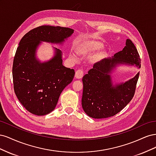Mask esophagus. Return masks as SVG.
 Segmentation results:
<instances>
[{
	"label": "esophagus",
	"mask_w": 156,
	"mask_h": 156,
	"mask_svg": "<svg viewBox=\"0 0 156 156\" xmlns=\"http://www.w3.org/2000/svg\"><path fill=\"white\" fill-rule=\"evenodd\" d=\"M83 75H84V72L83 69H77L76 71V72H75V77L77 79H81L83 77Z\"/></svg>",
	"instance_id": "esophagus-1"
}]
</instances>
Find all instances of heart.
I'll list each match as a JSON object with an SVG mask.
<instances>
[{"mask_svg": "<svg viewBox=\"0 0 156 156\" xmlns=\"http://www.w3.org/2000/svg\"><path fill=\"white\" fill-rule=\"evenodd\" d=\"M102 47V44L99 43V42H92L91 44L87 45L84 49H85L86 52H94L100 50Z\"/></svg>", "mask_w": 156, "mask_h": 156, "instance_id": "b5f03b06", "label": "heart"}]
</instances>
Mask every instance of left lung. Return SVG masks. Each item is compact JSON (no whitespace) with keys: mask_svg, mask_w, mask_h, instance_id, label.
Masks as SVG:
<instances>
[{"mask_svg":"<svg viewBox=\"0 0 156 156\" xmlns=\"http://www.w3.org/2000/svg\"><path fill=\"white\" fill-rule=\"evenodd\" d=\"M119 64L135 66L140 68V58L131 40L124 48L112 58H104L94 64L83 77L82 107L93 119H105L116 115L133 98L139 73L125 83L113 85L111 73Z\"/></svg>","mask_w":156,"mask_h":156,"instance_id":"8db88e82","label":"left lung"}]
</instances>
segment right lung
Listing matches in <instances>:
<instances>
[{"mask_svg":"<svg viewBox=\"0 0 156 156\" xmlns=\"http://www.w3.org/2000/svg\"><path fill=\"white\" fill-rule=\"evenodd\" d=\"M73 33L69 28L42 25L22 37L13 58L12 75L16 95L26 109L37 116L48 115L57 104L61 92L72 81L73 69L62 64V51L55 48V55L41 62L36 52L41 41L62 44Z\"/></svg>","mask_w":156,"mask_h":156,"instance_id":"obj_1","label":"right lung"}]
</instances>
